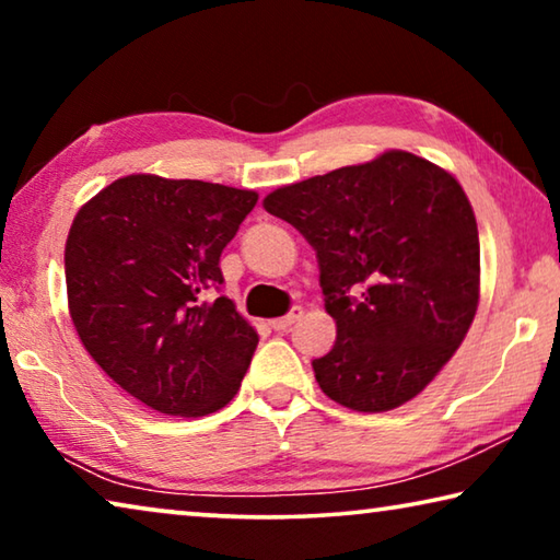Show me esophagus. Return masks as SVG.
<instances>
[{"mask_svg":"<svg viewBox=\"0 0 560 560\" xmlns=\"http://www.w3.org/2000/svg\"><path fill=\"white\" fill-rule=\"evenodd\" d=\"M301 316H303V308L301 306H291V311H289L287 316L271 320V328L273 330H287V328H291V324H296Z\"/></svg>","mask_w":560,"mask_h":560,"instance_id":"obj_1","label":"esophagus"}]
</instances>
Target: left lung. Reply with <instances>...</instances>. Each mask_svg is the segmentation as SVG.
Segmentation results:
<instances>
[{
    "mask_svg": "<svg viewBox=\"0 0 560 560\" xmlns=\"http://www.w3.org/2000/svg\"><path fill=\"white\" fill-rule=\"evenodd\" d=\"M264 210L314 246L336 343L314 373L330 400L385 412L412 400L462 346L479 303V232L462 185L387 150L273 189Z\"/></svg>",
    "mask_w": 560,
    "mask_h": 560,
    "instance_id": "obj_1",
    "label": "left lung"
}]
</instances>
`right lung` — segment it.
Instances as JSON below:
<instances>
[{
    "mask_svg": "<svg viewBox=\"0 0 560 560\" xmlns=\"http://www.w3.org/2000/svg\"><path fill=\"white\" fill-rule=\"evenodd\" d=\"M259 195L120 177L81 207L66 240L69 314L113 383L175 417L217 412L240 390L259 336L226 296L220 257Z\"/></svg>",
    "mask_w": 560,
    "mask_h": 560,
    "instance_id": "1",
    "label": "right lung"
}]
</instances>
